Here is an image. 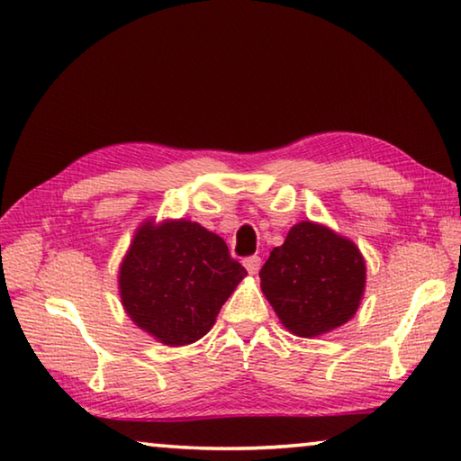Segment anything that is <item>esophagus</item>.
I'll list each match as a JSON object with an SVG mask.
<instances>
[{"label":"esophagus","instance_id":"obj_1","mask_svg":"<svg viewBox=\"0 0 461 461\" xmlns=\"http://www.w3.org/2000/svg\"><path fill=\"white\" fill-rule=\"evenodd\" d=\"M244 267H246V271H249L250 275H257L258 269H260V257L244 258Z\"/></svg>","mask_w":461,"mask_h":461}]
</instances>
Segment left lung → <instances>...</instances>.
Here are the masks:
<instances>
[{
	"mask_svg": "<svg viewBox=\"0 0 461 461\" xmlns=\"http://www.w3.org/2000/svg\"><path fill=\"white\" fill-rule=\"evenodd\" d=\"M260 290L287 331L319 338L358 311L366 265L352 240L321 223L300 221L271 250L258 273Z\"/></svg>",
	"mask_w": 461,
	"mask_h": 461,
	"instance_id": "left-lung-1",
	"label": "left lung"
}]
</instances>
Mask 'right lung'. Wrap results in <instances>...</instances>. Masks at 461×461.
<instances>
[{
	"label": "right lung",
	"mask_w": 461,
	"mask_h": 461,
	"mask_svg": "<svg viewBox=\"0 0 461 461\" xmlns=\"http://www.w3.org/2000/svg\"><path fill=\"white\" fill-rule=\"evenodd\" d=\"M246 277L217 233L186 219L147 221L120 267L128 317L165 346H186L215 325L225 300Z\"/></svg>",
	"instance_id": "obj_1"
}]
</instances>
